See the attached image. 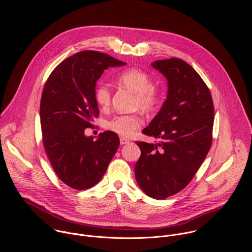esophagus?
<instances>
[{
  "label": "esophagus",
  "instance_id": "1",
  "mask_svg": "<svg viewBox=\"0 0 252 252\" xmlns=\"http://www.w3.org/2000/svg\"><path fill=\"white\" fill-rule=\"evenodd\" d=\"M120 141H121V145H126V143H129L130 142L129 139H127L126 137H121Z\"/></svg>",
  "mask_w": 252,
  "mask_h": 252
}]
</instances>
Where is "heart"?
Instances as JSON below:
<instances>
[{
	"label": "heart",
	"mask_w": 252,
	"mask_h": 252,
	"mask_svg": "<svg viewBox=\"0 0 252 252\" xmlns=\"http://www.w3.org/2000/svg\"><path fill=\"white\" fill-rule=\"evenodd\" d=\"M118 83L127 88L136 94L135 105L140 110L151 112L158 105L159 92L153 86L152 78L145 70L139 68H128L119 76ZM94 100L102 107H106L111 102L112 91L109 85L98 84L94 90ZM142 124L138 115H119L104 124L105 128L123 136H130Z\"/></svg>",
	"instance_id": "b5f03b06"
}]
</instances>
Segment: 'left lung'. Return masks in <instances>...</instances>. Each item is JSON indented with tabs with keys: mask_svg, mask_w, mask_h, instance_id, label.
Returning a JSON list of instances; mask_svg holds the SVG:
<instances>
[{
	"mask_svg": "<svg viewBox=\"0 0 252 252\" xmlns=\"http://www.w3.org/2000/svg\"><path fill=\"white\" fill-rule=\"evenodd\" d=\"M152 65L167 80V97L142 130L158 142L136 141L141 155L134 174L146 194L164 199L184 189L206 158L212 141L214 107L207 86L187 62L171 58Z\"/></svg>",
	"mask_w": 252,
	"mask_h": 252,
	"instance_id": "8db88e82",
	"label": "left lung"
}]
</instances>
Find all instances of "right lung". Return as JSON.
Returning a JSON list of instances; mask_svg holds the SVG:
<instances>
[{
  "label": "right lung",
  "instance_id": "obj_1",
  "mask_svg": "<svg viewBox=\"0 0 252 252\" xmlns=\"http://www.w3.org/2000/svg\"><path fill=\"white\" fill-rule=\"evenodd\" d=\"M125 64L103 53L83 51L63 61L47 80L40 106L43 143L55 172L71 189L95 186L117 153L116 132H101L94 140L85 129L99 114L96 81L109 66Z\"/></svg>",
  "mask_w": 252,
  "mask_h": 252
}]
</instances>
